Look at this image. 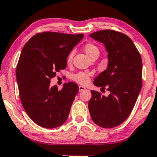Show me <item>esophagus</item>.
Segmentation results:
<instances>
[{
	"instance_id": "34e87169",
	"label": "esophagus",
	"mask_w": 157,
	"mask_h": 157,
	"mask_svg": "<svg viewBox=\"0 0 157 157\" xmlns=\"http://www.w3.org/2000/svg\"><path fill=\"white\" fill-rule=\"evenodd\" d=\"M86 90V87L83 86H78V90L79 92H82V91H84Z\"/></svg>"
}]
</instances>
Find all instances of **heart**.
<instances>
[{"label": "heart", "instance_id": "heart-1", "mask_svg": "<svg viewBox=\"0 0 157 157\" xmlns=\"http://www.w3.org/2000/svg\"><path fill=\"white\" fill-rule=\"evenodd\" d=\"M84 50L85 53L86 54V55L89 57H91L92 55H95V54H98L99 55V49L95 45H94L93 44H86V45L84 46ZM73 53L71 52L69 54L68 57H67V62L68 63H71L73 59ZM72 79L75 82L79 83V84H86L90 81V76L87 73H78L76 74H74L72 75Z\"/></svg>", "mask_w": 157, "mask_h": 157}]
</instances>
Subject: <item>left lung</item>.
<instances>
[{
  "label": "left lung",
  "mask_w": 157,
  "mask_h": 157,
  "mask_svg": "<svg viewBox=\"0 0 157 157\" xmlns=\"http://www.w3.org/2000/svg\"><path fill=\"white\" fill-rule=\"evenodd\" d=\"M90 36L103 44L108 53L107 68L93 84L107 87L110 94L91 91L89 111L97 125L112 128L123 123L134 108L142 87V60L132 40L121 33L105 30Z\"/></svg>",
  "instance_id": "obj_1"
}]
</instances>
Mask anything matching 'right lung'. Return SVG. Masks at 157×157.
<instances>
[{"label":"right lung","mask_w":157,"mask_h":157,"mask_svg":"<svg viewBox=\"0 0 157 157\" xmlns=\"http://www.w3.org/2000/svg\"><path fill=\"white\" fill-rule=\"evenodd\" d=\"M84 34L38 33L25 44L17 66L19 97L25 112L35 123L47 129L63 125L68 118L78 86H50L56 73L67 66V58Z\"/></svg>","instance_id":"1"}]
</instances>
